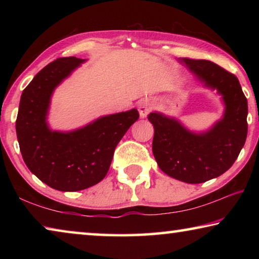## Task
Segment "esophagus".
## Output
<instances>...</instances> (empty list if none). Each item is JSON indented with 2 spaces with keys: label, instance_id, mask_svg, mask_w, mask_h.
<instances>
[{
  "label": "esophagus",
  "instance_id": "34e87169",
  "mask_svg": "<svg viewBox=\"0 0 259 259\" xmlns=\"http://www.w3.org/2000/svg\"><path fill=\"white\" fill-rule=\"evenodd\" d=\"M138 108H139V114H140V116H142V117H146L147 114L152 111L151 105L148 103H145V102L140 103L138 105Z\"/></svg>",
  "mask_w": 259,
  "mask_h": 259
}]
</instances>
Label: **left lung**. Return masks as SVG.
Here are the masks:
<instances>
[{"label": "left lung", "mask_w": 259, "mask_h": 259, "mask_svg": "<svg viewBox=\"0 0 259 259\" xmlns=\"http://www.w3.org/2000/svg\"><path fill=\"white\" fill-rule=\"evenodd\" d=\"M198 80L223 96V119L205 133L187 130L174 117L150 113L154 126L152 150L160 169L188 184L204 183L229 170L238 159L248 133V102L234 74L209 60L179 59Z\"/></svg>", "instance_id": "8db88e82"}]
</instances>
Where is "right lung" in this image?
Segmentation results:
<instances>
[{"label": "right lung", "mask_w": 259, "mask_h": 259, "mask_svg": "<svg viewBox=\"0 0 259 259\" xmlns=\"http://www.w3.org/2000/svg\"><path fill=\"white\" fill-rule=\"evenodd\" d=\"M83 61L64 57L41 69L21 94L16 121L27 168L48 186L64 192L85 190L103 181L116 145L139 117L133 108L69 133L52 131L47 123L52 93Z\"/></svg>", "instance_id": "right-lung-1"}]
</instances>
